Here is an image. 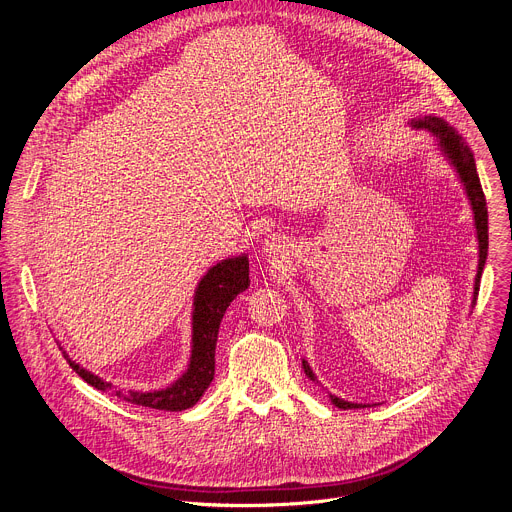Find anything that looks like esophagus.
<instances>
[{
  "label": "esophagus",
  "instance_id": "34e87169",
  "mask_svg": "<svg viewBox=\"0 0 512 512\" xmlns=\"http://www.w3.org/2000/svg\"><path fill=\"white\" fill-rule=\"evenodd\" d=\"M263 253L265 257H269L271 261L281 263L285 259V245L277 239V237H269L263 241Z\"/></svg>",
  "mask_w": 512,
  "mask_h": 512
}]
</instances>
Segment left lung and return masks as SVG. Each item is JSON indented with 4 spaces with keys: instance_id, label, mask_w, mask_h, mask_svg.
<instances>
[{
    "instance_id": "1",
    "label": "left lung",
    "mask_w": 512,
    "mask_h": 512,
    "mask_svg": "<svg viewBox=\"0 0 512 512\" xmlns=\"http://www.w3.org/2000/svg\"><path fill=\"white\" fill-rule=\"evenodd\" d=\"M411 127L415 129H427L431 131L437 139H440V148L442 152L448 156V160L452 162V166L456 168L460 180L464 182L468 200L472 204L474 210V225H476V237H478V273H476V281H474V298L472 304H476L478 298V289H480V277H482V269L486 263V255H488V208H486V198L480 186V178L476 172V162L474 156L470 152L468 145L462 141V137L440 117H423V119H411ZM302 367L308 379L316 381L310 364L306 360H302ZM330 401L338 407V409H360V407H369L362 403H350L344 399H338L334 395H330Z\"/></svg>"
}]
</instances>
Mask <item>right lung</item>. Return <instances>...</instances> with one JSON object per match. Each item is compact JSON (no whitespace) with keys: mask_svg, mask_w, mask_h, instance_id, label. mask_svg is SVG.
Returning a JSON list of instances; mask_svg holds the SVG:
<instances>
[{"mask_svg":"<svg viewBox=\"0 0 512 512\" xmlns=\"http://www.w3.org/2000/svg\"><path fill=\"white\" fill-rule=\"evenodd\" d=\"M249 287V259L247 255L231 257L214 267L200 279L194 296L192 312V354L186 373L162 391H115V395L127 403L152 407L162 411H184L204 395L214 379V348L218 338L221 320L231 302ZM64 358L81 379L99 391L113 389L111 383L99 379L91 371H85L81 364Z\"/></svg>","mask_w":512,"mask_h":512,"instance_id":"obj_1","label":"right lung"}]
</instances>
